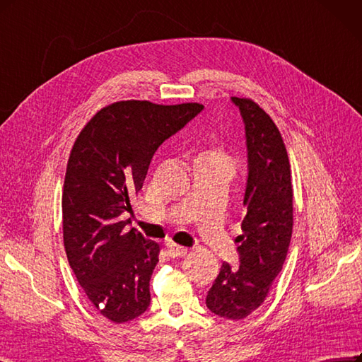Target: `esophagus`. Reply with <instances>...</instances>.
I'll return each mask as SVG.
<instances>
[{
	"label": "esophagus",
	"instance_id": "esophagus-1",
	"mask_svg": "<svg viewBox=\"0 0 362 362\" xmlns=\"http://www.w3.org/2000/svg\"><path fill=\"white\" fill-rule=\"evenodd\" d=\"M168 252L172 257H181V256H185L189 250H187L185 247H181V245H177V244H169Z\"/></svg>",
	"mask_w": 362,
	"mask_h": 362
}]
</instances>
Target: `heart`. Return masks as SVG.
<instances>
[{
  "mask_svg": "<svg viewBox=\"0 0 362 362\" xmlns=\"http://www.w3.org/2000/svg\"><path fill=\"white\" fill-rule=\"evenodd\" d=\"M201 158H223L226 160V157H224V154L221 151H218V149H209V151H205Z\"/></svg>",
  "mask_w": 362,
  "mask_h": 362,
  "instance_id": "heart-1",
  "label": "heart"
}]
</instances>
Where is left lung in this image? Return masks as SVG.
<instances>
[{"instance_id":"8db88e82","label":"left lung","mask_w":362,"mask_h":362,"mask_svg":"<svg viewBox=\"0 0 362 362\" xmlns=\"http://www.w3.org/2000/svg\"><path fill=\"white\" fill-rule=\"evenodd\" d=\"M232 102L241 112L248 151L245 216L236 238L240 267L223 262L206 307L220 317L241 320L262 305L281 272L292 236L293 189L288 151L271 117L252 98Z\"/></svg>"}]
</instances>
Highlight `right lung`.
<instances>
[{"label": "right lung", "instance_id": "1", "mask_svg": "<svg viewBox=\"0 0 362 362\" xmlns=\"http://www.w3.org/2000/svg\"><path fill=\"white\" fill-rule=\"evenodd\" d=\"M204 109L199 103L115 102L74 141L62 190V236L69 264L98 313L124 323L145 313L160 245L130 220L157 148Z\"/></svg>", "mask_w": 362, "mask_h": 362}]
</instances>
